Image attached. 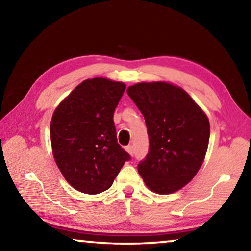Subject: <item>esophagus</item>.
<instances>
[{
	"label": "esophagus",
	"instance_id": "34e87169",
	"mask_svg": "<svg viewBox=\"0 0 251 251\" xmlns=\"http://www.w3.org/2000/svg\"><path fill=\"white\" fill-rule=\"evenodd\" d=\"M126 152H128L130 155H133V147L132 146H126Z\"/></svg>",
	"mask_w": 251,
	"mask_h": 251
}]
</instances>
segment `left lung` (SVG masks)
Returning a JSON list of instances; mask_svg holds the SVG:
<instances>
[{"label": "left lung", "mask_w": 251, "mask_h": 251, "mask_svg": "<svg viewBox=\"0 0 251 251\" xmlns=\"http://www.w3.org/2000/svg\"><path fill=\"white\" fill-rule=\"evenodd\" d=\"M126 92L145 117L149 135V152L138 164L139 174L157 194L180 190L206 157L207 116L184 90L167 82H141Z\"/></svg>", "instance_id": "8db88e82"}]
</instances>
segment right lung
Returning <instances> with one entry per match:
<instances>
[{
  "label": "right lung",
  "mask_w": 251,
  "mask_h": 251,
  "mask_svg": "<svg viewBox=\"0 0 251 251\" xmlns=\"http://www.w3.org/2000/svg\"><path fill=\"white\" fill-rule=\"evenodd\" d=\"M126 84L105 77L80 83L57 105L50 133L53 157L65 180L88 195L112 186L130 155L117 140L113 113Z\"/></svg>",
  "instance_id": "add662e5"
}]
</instances>
